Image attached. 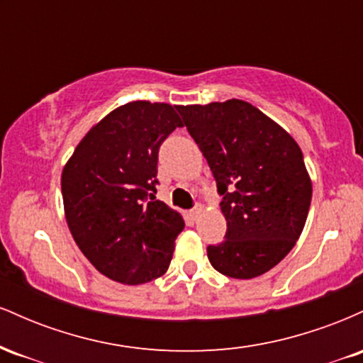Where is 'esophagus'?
<instances>
[{
    "label": "esophagus",
    "instance_id": "1",
    "mask_svg": "<svg viewBox=\"0 0 363 363\" xmlns=\"http://www.w3.org/2000/svg\"><path fill=\"white\" fill-rule=\"evenodd\" d=\"M201 211H203V206H201V205H196V206L193 208V210L189 211V213H191V216H193V218L196 220L199 215H201Z\"/></svg>",
    "mask_w": 363,
    "mask_h": 363
}]
</instances>
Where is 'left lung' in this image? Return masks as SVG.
<instances>
[{
    "label": "left lung",
    "instance_id": "obj_1",
    "mask_svg": "<svg viewBox=\"0 0 363 363\" xmlns=\"http://www.w3.org/2000/svg\"><path fill=\"white\" fill-rule=\"evenodd\" d=\"M223 196L225 240L208 259L225 277L249 280L269 272L301 237L312 198L302 150L249 102L179 106Z\"/></svg>",
    "mask_w": 363,
    "mask_h": 363
}]
</instances>
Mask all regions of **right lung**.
<instances>
[{"label":"right lung","mask_w":363,"mask_h":363,"mask_svg":"<svg viewBox=\"0 0 363 363\" xmlns=\"http://www.w3.org/2000/svg\"><path fill=\"white\" fill-rule=\"evenodd\" d=\"M177 106L136 101L95 124L62 169L65 215L74 242L104 277L140 285L162 277L182 216L157 194L158 150L182 128Z\"/></svg>","instance_id":"obj_1"}]
</instances>
